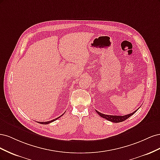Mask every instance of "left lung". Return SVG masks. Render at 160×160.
<instances>
[{
	"instance_id": "8db88e82",
	"label": "left lung",
	"mask_w": 160,
	"mask_h": 160,
	"mask_svg": "<svg viewBox=\"0 0 160 160\" xmlns=\"http://www.w3.org/2000/svg\"><path fill=\"white\" fill-rule=\"evenodd\" d=\"M138 110V109L137 110H135V111H133V113H130V114H128L125 115H105L103 113H101L99 111H98L96 110V112L98 113L99 115H100L101 117H102L103 118L107 119L108 121H110L111 122L113 123H119V122H122L123 121L126 120L127 119H128L129 117H131L132 115H133L136 111Z\"/></svg>"
}]
</instances>
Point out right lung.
I'll list each match as a JSON object with an SVG mask.
<instances>
[{
	"label": "right lung",
	"mask_w": 160,
	"mask_h": 160,
	"mask_svg": "<svg viewBox=\"0 0 160 160\" xmlns=\"http://www.w3.org/2000/svg\"><path fill=\"white\" fill-rule=\"evenodd\" d=\"M63 115V114H62ZM62 115H61V116H59V118H55V119H52V120H51V121H49V122H38V123H41V124H48V123H51V122H54V121H55V120H57V119H59L60 117H61Z\"/></svg>",
	"instance_id": "1"
}]
</instances>
